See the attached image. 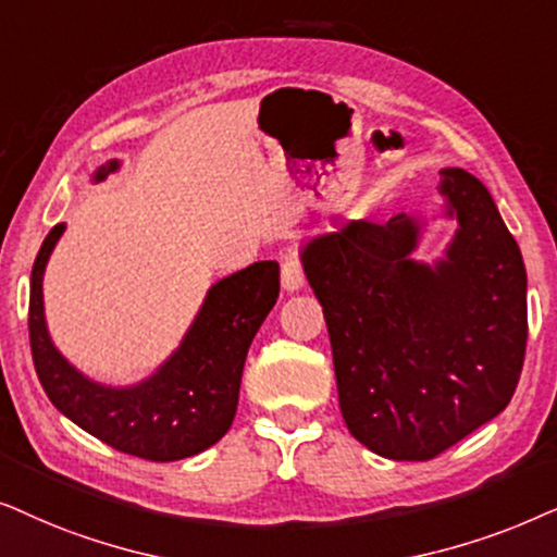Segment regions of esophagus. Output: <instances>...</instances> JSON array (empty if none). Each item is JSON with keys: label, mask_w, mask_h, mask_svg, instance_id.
I'll list each match as a JSON object with an SVG mask.
<instances>
[{"label": "esophagus", "mask_w": 557, "mask_h": 557, "mask_svg": "<svg viewBox=\"0 0 557 557\" xmlns=\"http://www.w3.org/2000/svg\"><path fill=\"white\" fill-rule=\"evenodd\" d=\"M306 285V272H302L300 259L287 257L283 262V287L287 293H298Z\"/></svg>", "instance_id": "34e87169"}]
</instances>
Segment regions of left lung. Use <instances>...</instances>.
Returning a JSON list of instances; mask_svg holds the SVG:
<instances>
[{
	"mask_svg": "<svg viewBox=\"0 0 557 557\" xmlns=\"http://www.w3.org/2000/svg\"><path fill=\"white\" fill-rule=\"evenodd\" d=\"M458 232L433 267L414 262L418 219L351 221L302 247L329 325L351 435L392 461H430L496 418L528 346V272L471 173L441 170Z\"/></svg>",
	"mask_w": 557,
	"mask_h": 557,
	"instance_id": "left-lung-1",
	"label": "left lung"
}]
</instances>
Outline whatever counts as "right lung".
Wrapping results in <instances>:
<instances>
[{"instance_id": "right-lung-1", "label": "right lung", "mask_w": 557, "mask_h": 557, "mask_svg": "<svg viewBox=\"0 0 557 557\" xmlns=\"http://www.w3.org/2000/svg\"><path fill=\"white\" fill-rule=\"evenodd\" d=\"M116 168L109 160L94 181ZM63 228H50L29 277V348L50 403L94 438L147 461H181L211 448L232 428L251 338L277 302L280 264L255 262L219 280L183 344L150 380L103 387L71 367L48 336L42 274Z\"/></svg>"}]
</instances>
